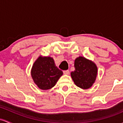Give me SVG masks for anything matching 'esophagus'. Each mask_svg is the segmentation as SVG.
I'll return each mask as SVG.
<instances>
[{
    "mask_svg": "<svg viewBox=\"0 0 123 123\" xmlns=\"http://www.w3.org/2000/svg\"><path fill=\"white\" fill-rule=\"evenodd\" d=\"M63 74H69V70H63Z\"/></svg>",
    "mask_w": 123,
    "mask_h": 123,
    "instance_id": "34e87169",
    "label": "esophagus"
}]
</instances>
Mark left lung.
I'll list each match as a JSON object with an SVG mask.
<instances>
[{
  "instance_id": "8db88e82",
  "label": "left lung",
  "mask_w": 123,
  "mask_h": 123,
  "mask_svg": "<svg viewBox=\"0 0 123 123\" xmlns=\"http://www.w3.org/2000/svg\"><path fill=\"white\" fill-rule=\"evenodd\" d=\"M74 68L75 70L71 72V76L76 85L83 89L90 88L97 74L95 63L84 57H79L74 61Z\"/></svg>"
}]
</instances>
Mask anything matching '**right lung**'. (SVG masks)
<instances>
[{
	"instance_id": "add662e5",
	"label": "right lung",
	"mask_w": 123,
	"mask_h": 123,
	"mask_svg": "<svg viewBox=\"0 0 123 123\" xmlns=\"http://www.w3.org/2000/svg\"><path fill=\"white\" fill-rule=\"evenodd\" d=\"M63 72L51 57H39L31 70V76L39 88L49 90L55 86Z\"/></svg>"
}]
</instances>
